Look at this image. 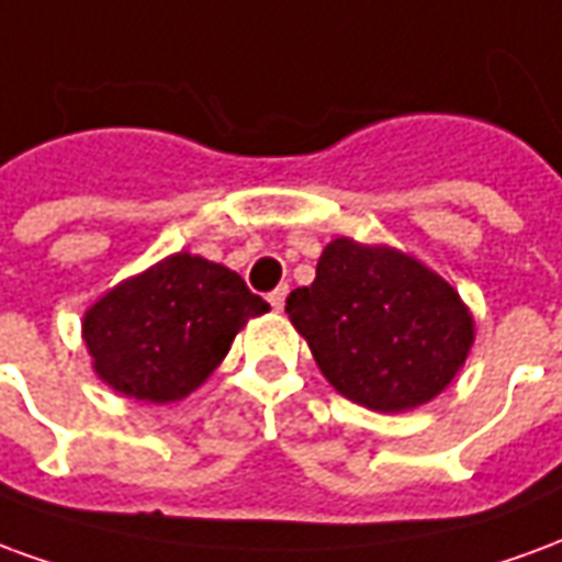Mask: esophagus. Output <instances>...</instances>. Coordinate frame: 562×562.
Instances as JSON below:
<instances>
[{"mask_svg":"<svg viewBox=\"0 0 562 562\" xmlns=\"http://www.w3.org/2000/svg\"><path fill=\"white\" fill-rule=\"evenodd\" d=\"M285 294H289V285H280V289H273V292L268 294V301L273 310H282L285 306Z\"/></svg>","mask_w":562,"mask_h":562,"instance_id":"1","label":"esophagus"}]
</instances>
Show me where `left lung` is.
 Masks as SVG:
<instances>
[{"instance_id":"1","label":"left lung","mask_w":562,"mask_h":562,"mask_svg":"<svg viewBox=\"0 0 562 562\" xmlns=\"http://www.w3.org/2000/svg\"><path fill=\"white\" fill-rule=\"evenodd\" d=\"M285 313L330 385L376 413L436 397L472 346V318L446 280L346 237L325 246L316 280L285 297Z\"/></svg>"}]
</instances>
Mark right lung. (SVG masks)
Segmentation results:
<instances>
[{
  "instance_id": "obj_1",
  "label": "right lung",
  "mask_w": 562,
  "mask_h": 562,
  "mask_svg": "<svg viewBox=\"0 0 562 562\" xmlns=\"http://www.w3.org/2000/svg\"><path fill=\"white\" fill-rule=\"evenodd\" d=\"M268 301L234 270L177 252L104 294L83 318L95 373L135 401L168 403L195 391Z\"/></svg>"
}]
</instances>
